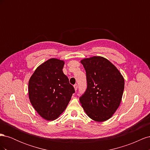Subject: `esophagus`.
Returning a JSON list of instances; mask_svg holds the SVG:
<instances>
[{
  "mask_svg": "<svg viewBox=\"0 0 150 150\" xmlns=\"http://www.w3.org/2000/svg\"><path fill=\"white\" fill-rule=\"evenodd\" d=\"M74 89L75 91H77V89H78V84H76L74 85Z\"/></svg>",
  "mask_w": 150,
  "mask_h": 150,
  "instance_id": "esophagus-1",
  "label": "esophagus"
}]
</instances>
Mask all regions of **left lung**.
I'll return each instance as SVG.
<instances>
[{"label":"left lung","mask_w":150,"mask_h":150,"mask_svg":"<svg viewBox=\"0 0 150 150\" xmlns=\"http://www.w3.org/2000/svg\"><path fill=\"white\" fill-rule=\"evenodd\" d=\"M86 70L87 89L79 101L85 112L97 122L109 120L120 106L125 79L116 66L101 56L81 61Z\"/></svg>","instance_id":"left-lung-1"}]
</instances>
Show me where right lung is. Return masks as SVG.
I'll list each match as a JSON object with an SVG mask.
<instances>
[{
	"label": "right lung",
	"instance_id": "obj_1",
	"mask_svg": "<svg viewBox=\"0 0 150 150\" xmlns=\"http://www.w3.org/2000/svg\"><path fill=\"white\" fill-rule=\"evenodd\" d=\"M64 61L52 58L37 67L29 81V98L38 114L47 121L66 110L75 90L63 73Z\"/></svg>",
	"mask_w": 150,
	"mask_h": 150
}]
</instances>
